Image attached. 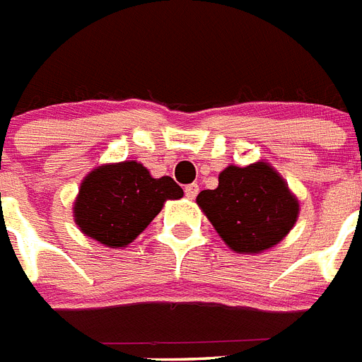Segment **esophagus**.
<instances>
[{"label": "esophagus", "instance_id": "obj_1", "mask_svg": "<svg viewBox=\"0 0 362 362\" xmlns=\"http://www.w3.org/2000/svg\"><path fill=\"white\" fill-rule=\"evenodd\" d=\"M198 192H199V187L196 183L187 185V187H185V196H187L189 199H194L196 196H198Z\"/></svg>", "mask_w": 362, "mask_h": 362}]
</instances>
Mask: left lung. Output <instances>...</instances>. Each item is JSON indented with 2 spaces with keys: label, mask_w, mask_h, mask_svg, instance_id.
<instances>
[{
  "label": "left lung",
  "mask_w": 362,
  "mask_h": 362,
  "mask_svg": "<svg viewBox=\"0 0 362 362\" xmlns=\"http://www.w3.org/2000/svg\"><path fill=\"white\" fill-rule=\"evenodd\" d=\"M196 202L235 252L259 254L279 245L299 216V202L267 163L228 166L218 187L202 190Z\"/></svg>",
  "instance_id": "8db88e82"
}]
</instances>
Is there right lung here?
I'll list each match as a JSON object with an SVG mask.
<instances>
[{
    "mask_svg": "<svg viewBox=\"0 0 362 362\" xmlns=\"http://www.w3.org/2000/svg\"><path fill=\"white\" fill-rule=\"evenodd\" d=\"M183 189L172 177H151L136 160L104 164L80 185L72 213L78 228L100 245L117 248L132 243L160 213L166 199Z\"/></svg>",
    "mask_w": 362,
    "mask_h": 362,
    "instance_id": "obj_1",
    "label": "right lung"
}]
</instances>
